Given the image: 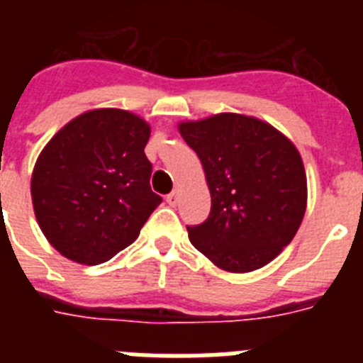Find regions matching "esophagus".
Masks as SVG:
<instances>
[{
	"label": "esophagus",
	"mask_w": 363,
	"mask_h": 363,
	"mask_svg": "<svg viewBox=\"0 0 363 363\" xmlns=\"http://www.w3.org/2000/svg\"><path fill=\"white\" fill-rule=\"evenodd\" d=\"M178 200H179V191H178V189H176V191H172L171 194L167 196V203H169V205H176V203H178Z\"/></svg>",
	"instance_id": "1"
}]
</instances>
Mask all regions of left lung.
Here are the masks:
<instances>
[{"mask_svg":"<svg viewBox=\"0 0 363 363\" xmlns=\"http://www.w3.org/2000/svg\"><path fill=\"white\" fill-rule=\"evenodd\" d=\"M203 165L209 218L187 227L198 251L227 272H251L291 243L307 209V176L289 138L255 116L220 112L179 121Z\"/></svg>","mask_w":363,"mask_h":363,"instance_id":"left-lung-1","label":"left lung"}]
</instances>
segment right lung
Here are the masks:
<instances>
[{
    "mask_svg": "<svg viewBox=\"0 0 363 363\" xmlns=\"http://www.w3.org/2000/svg\"><path fill=\"white\" fill-rule=\"evenodd\" d=\"M150 125L123 108H92L57 130L32 171L38 225L60 255L98 265L138 238L162 198L150 191Z\"/></svg>",
    "mask_w": 363,
    "mask_h": 363,
    "instance_id": "add662e5",
    "label": "right lung"
}]
</instances>
